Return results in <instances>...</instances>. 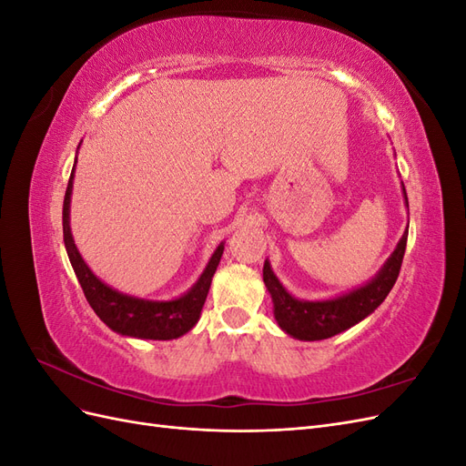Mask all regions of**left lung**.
Listing matches in <instances>:
<instances>
[{
	"mask_svg": "<svg viewBox=\"0 0 466 466\" xmlns=\"http://www.w3.org/2000/svg\"><path fill=\"white\" fill-rule=\"evenodd\" d=\"M404 200L408 204L406 190ZM406 238L408 231L402 235L400 243L394 248L387 264L380 268V272L368 286L340 295L338 299L330 301H299L291 298L284 286L279 284L278 278L270 270V264L266 260L262 276L268 291L272 295L274 315L279 329L286 330L293 338H299V340H324V338L344 332L368 315H371L385 301L394 281L399 278L406 250Z\"/></svg>",
	"mask_w": 466,
	"mask_h": 466,
	"instance_id": "left-lung-1",
	"label": "left lung"
}]
</instances>
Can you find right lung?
Here are the masks:
<instances>
[{
    "label": "right lung",
    "mask_w": 466,
    "mask_h": 466,
    "mask_svg": "<svg viewBox=\"0 0 466 466\" xmlns=\"http://www.w3.org/2000/svg\"><path fill=\"white\" fill-rule=\"evenodd\" d=\"M72 187L74 171L67 180V188L64 196V243L69 262H72L74 272L81 284V289L86 293V298L96 317L101 319L108 329L118 334L146 338V340H173V338L187 334L200 319V311L211 286V278H214L223 255V245H219L214 255H211L206 270L200 276V279L196 281V286L178 299L146 301L118 293L116 289L105 286L103 281L89 270V266L83 262L74 243L72 231H69V196H72Z\"/></svg>",
    "instance_id": "add662e5"
}]
</instances>
